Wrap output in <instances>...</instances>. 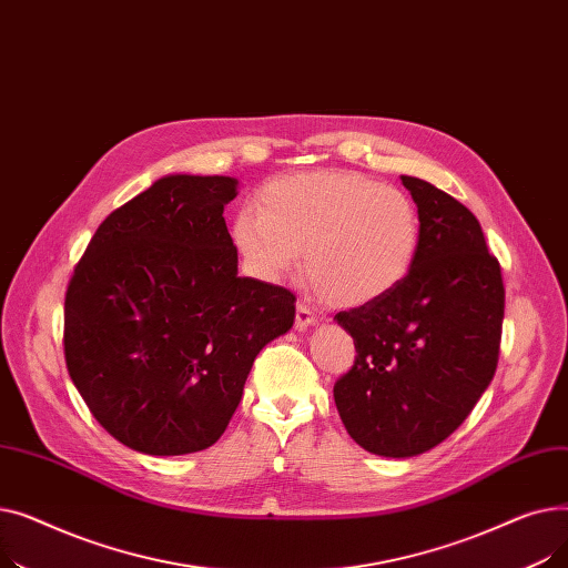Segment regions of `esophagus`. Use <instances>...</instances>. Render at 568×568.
Returning a JSON list of instances; mask_svg holds the SVG:
<instances>
[{"label":"esophagus","mask_w":568,"mask_h":568,"mask_svg":"<svg viewBox=\"0 0 568 568\" xmlns=\"http://www.w3.org/2000/svg\"><path fill=\"white\" fill-rule=\"evenodd\" d=\"M317 322V315L311 311V306L306 304V302H300L296 304V317H294V326L300 332H304V329H308L311 324H315Z\"/></svg>","instance_id":"obj_1"}]
</instances>
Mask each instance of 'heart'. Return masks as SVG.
Masks as SVG:
<instances>
[{
    "label": "heart",
    "mask_w": 568,
    "mask_h": 568,
    "mask_svg": "<svg viewBox=\"0 0 568 568\" xmlns=\"http://www.w3.org/2000/svg\"><path fill=\"white\" fill-rule=\"evenodd\" d=\"M419 242L412 197L352 170L276 176L260 189L257 209L232 221V244L255 278H287L304 253L306 278L341 308L389 296L409 276Z\"/></svg>",
    "instance_id": "1"
}]
</instances>
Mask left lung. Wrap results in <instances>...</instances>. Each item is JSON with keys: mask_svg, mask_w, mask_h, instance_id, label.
Listing matches in <instances>:
<instances>
[{"mask_svg": "<svg viewBox=\"0 0 568 568\" xmlns=\"http://www.w3.org/2000/svg\"><path fill=\"white\" fill-rule=\"evenodd\" d=\"M422 221L409 276L379 302L341 311L354 366L334 384L349 437L386 458L419 456L449 437L488 389L499 359L504 283L469 209L400 176Z\"/></svg>", "mask_w": 568, "mask_h": 568, "instance_id": "1", "label": "left lung"}]
</instances>
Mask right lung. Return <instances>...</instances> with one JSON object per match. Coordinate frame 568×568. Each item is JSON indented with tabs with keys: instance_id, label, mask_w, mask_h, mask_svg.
<instances>
[{
	"instance_id": "obj_1",
	"label": "right lung",
	"mask_w": 568,
	"mask_h": 568,
	"mask_svg": "<svg viewBox=\"0 0 568 568\" xmlns=\"http://www.w3.org/2000/svg\"><path fill=\"white\" fill-rule=\"evenodd\" d=\"M232 176L170 174L99 225L64 300L67 368L94 419L129 449L212 446L257 352L294 322L296 296L236 276L223 206Z\"/></svg>"
}]
</instances>
